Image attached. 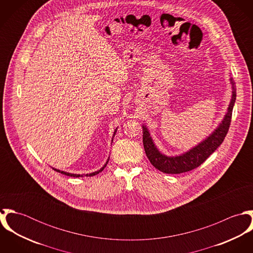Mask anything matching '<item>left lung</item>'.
Masks as SVG:
<instances>
[{"label":"left lung","instance_id":"left-lung-1","mask_svg":"<svg viewBox=\"0 0 253 253\" xmlns=\"http://www.w3.org/2000/svg\"><path fill=\"white\" fill-rule=\"evenodd\" d=\"M231 80L232 84V98L229 104L228 111L216 129L203 142L192 148L190 151L175 157H168L162 154L154 144L150 132L146 126H143V145L145 153L150 163L160 171L169 174H178L190 171L201 166L224 141L225 136L229 130L232 119L233 107L236 101V88L235 83Z\"/></svg>","mask_w":253,"mask_h":253}]
</instances>
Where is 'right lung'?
<instances>
[{
    "label": "right lung",
    "instance_id": "obj_1",
    "mask_svg": "<svg viewBox=\"0 0 253 253\" xmlns=\"http://www.w3.org/2000/svg\"><path fill=\"white\" fill-rule=\"evenodd\" d=\"M116 131H117V129L115 130V132H114V136H115V134H116ZM113 141V140H112ZM109 160H107V162H106V164L103 166V168H101L99 170H97V171H94V172H92V173H89V174H84V176H93V175H96L97 173H99V172H101L103 169H104V168L107 166V164H108ZM55 171H57V172H60V173H62V174H65V175H67V176H71V177H83L84 175L82 174H74V173H69V172H65V171H62V170H59V169H53Z\"/></svg>",
    "mask_w": 253,
    "mask_h": 253
}]
</instances>
